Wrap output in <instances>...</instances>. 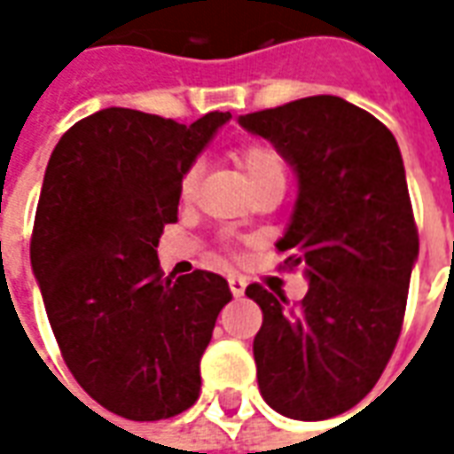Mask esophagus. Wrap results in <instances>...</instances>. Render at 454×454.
I'll return each mask as SVG.
<instances>
[{"mask_svg":"<svg viewBox=\"0 0 454 454\" xmlns=\"http://www.w3.org/2000/svg\"><path fill=\"white\" fill-rule=\"evenodd\" d=\"M228 286H231V294L233 296H243L246 294V279L243 277H228Z\"/></svg>","mask_w":454,"mask_h":454,"instance_id":"obj_1","label":"esophagus"}]
</instances>
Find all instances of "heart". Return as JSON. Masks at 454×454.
Returning a JSON list of instances; mask_svg holds the SVG:
<instances>
[{
  "instance_id": "obj_1",
  "label": "heart",
  "mask_w": 454,
  "mask_h": 454,
  "mask_svg": "<svg viewBox=\"0 0 454 454\" xmlns=\"http://www.w3.org/2000/svg\"><path fill=\"white\" fill-rule=\"evenodd\" d=\"M238 162L240 168L246 169L247 179L253 182V187H257L260 182L272 177H285V160L277 153L272 145H265V143H250V145H243L238 150ZM199 175H201V165L194 162L192 168L184 172L182 177V197L192 199V194L197 192Z\"/></svg>"
}]
</instances>
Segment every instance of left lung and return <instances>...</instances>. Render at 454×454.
I'll return each mask as SVG.
<instances>
[{
	"label": "left lung",
	"mask_w": 454,
	"mask_h": 454,
	"mask_svg": "<svg viewBox=\"0 0 454 454\" xmlns=\"http://www.w3.org/2000/svg\"><path fill=\"white\" fill-rule=\"evenodd\" d=\"M238 121L294 168L299 194L277 250L309 279L294 306L246 289L262 309L257 387L286 419H331L370 394L399 340L419 257L403 160L380 119L331 94Z\"/></svg>",
	"instance_id": "8db88e82"
}]
</instances>
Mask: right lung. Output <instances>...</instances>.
<instances>
[{"instance_id":"right-lung-1","label":"right lung","mask_w":454,"mask_h":454,"mask_svg":"<svg viewBox=\"0 0 454 454\" xmlns=\"http://www.w3.org/2000/svg\"><path fill=\"white\" fill-rule=\"evenodd\" d=\"M228 119L184 126L109 106L77 121L48 160L31 267L65 364L123 419H169L199 396L231 289L207 270L165 277L155 247L177 221L184 172Z\"/></svg>"}]
</instances>
